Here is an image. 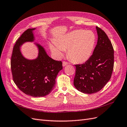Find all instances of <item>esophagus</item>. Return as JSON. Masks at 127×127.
Returning a JSON list of instances; mask_svg holds the SVG:
<instances>
[{"label": "esophagus", "mask_w": 127, "mask_h": 127, "mask_svg": "<svg viewBox=\"0 0 127 127\" xmlns=\"http://www.w3.org/2000/svg\"><path fill=\"white\" fill-rule=\"evenodd\" d=\"M68 64V63L67 62H66V61H63V66L64 67L66 66V65H67Z\"/></svg>", "instance_id": "obj_1"}]
</instances>
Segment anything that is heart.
<instances>
[{
  "label": "heart",
  "instance_id": "b5f03b06",
  "mask_svg": "<svg viewBox=\"0 0 127 127\" xmlns=\"http://www.w3.org/2000/svg\"><path fill=\"white\" fill-rule=\"evenodd\" d=\"M96 36L92 31L77 30L59 40L57 45H51L52 51L58 57L68 50L69 58L75 63H83L90 59L94 50Z\"/></svg>",
  "mask_w": 127,
  "mask_h": 127
}]
</instances>
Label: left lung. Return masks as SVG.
<instances>
[{"mask_svg": "<svg viewBox=\"0 0 127 127\" xmlns=\"http://www.w3.org/2000/svg\"><path fill=\"white\" fill-rule=\"evenodd\" d=\"M96 29L97 44L90 59L83 64H75L74 85L79 91L86 94L100 91L110 79L114 66V50L106 33Z\"/></svg>", "mask_w": 127, "mask_h": 127, "instance_id": "8db88e82", "label": "left lung"}]
</instances>
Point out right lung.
Returning a JSON list of instances; mask_svg holds the SVG:
<instances>
[{"label": "right lung", "mask_w": 127, "mask_h": 127, "mask_svg": "<svg viewBox=\"0 0 127 127\" xmlns=\"http://www.w3.org/2000/svg\"><path fill=\"white\" fill-rule=\"evenodd\" d=\"M35 29L26 30L16 41L11 57V70L15 84L22 92L33 97H42L54 88L63 63L51 58L39 44H36L39 49L36 59L29 60L22 56L20 47L24 42L34 40Z\"/></svg>", "instance_id": "right-lung-1"}]
</instances>
